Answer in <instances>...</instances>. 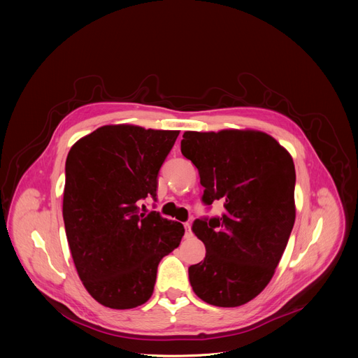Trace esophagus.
<instances>
[{"label": "esophagus", "mask_w": 358, "mask_h": 358, "mask_svg": "<svg viewBox=\"0 0 358 358\" xmlns=\"http://www.w3.org/2000/svg\"><path fill=\"white\" fill-rule=\"evenodd\" d=\"M184 228H185V238H190V236H192L190 223H189V222H185V223H184Z\"/></svg>", "instance_id": "obj_1"}]
</instances>
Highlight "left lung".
<instances>
[{
    "label": "left lung",
    "instance_id": "obj_1",
    "mask_svg": "<svg viewBox=\"0 0 358 358\" xmlns=\"http://www.w3.org/2000/svg\"><path fill=\"white\" fill-rule=\"evenodd\" d=\"M181 154L199 169L203 204L224 209L193 222L206 257L189 267L190 285L206 303L241 306L264 290L286 250L296 217L293 159L254 130L185 131Z\"/></svg>",
    "mask_w": 358,
    "mask_h": 358
}]
</instances>
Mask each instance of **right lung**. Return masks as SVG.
<instances>
[{
	"label": "right lung",
	"mask_w": 358,
	"mask_h": 358,
	"mask_svg": "<svg viewBox=\"0 0 358 358\" xmlns=\"http://www.w3.org/2000/svg\"><path fill=\"white\" fill-rule=\"evenodd\" d=\"M177 136V130L103 126L69 150L65 232L81 281L103 306L148 302L159 261L180 245V222L141 212L145 199L157 201L159 169Z\"/></svg>",
	"instance_id": "add662e5"
}]
</instances>
